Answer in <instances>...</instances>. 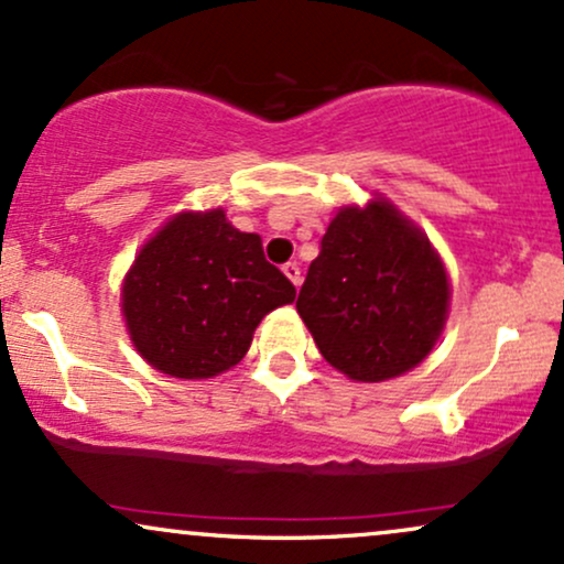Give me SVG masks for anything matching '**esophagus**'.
Here are the masks:
<instances>
[{
    "instance_id": "34e87169",
    "label": "esophagus",
    "mask_w": 564,
    "mask_h": 564,
    "mask_svg": "<svg viewBox=\"0 0 564 564\" xmlns=\"http://www.w3.org/2000/svg\"><path fill=\"white\" fill-rule=\"evenodd\" d=\"M283 275H286L289 281L294 283V286H300V281H302L300 264H296V262H286V264H283Z\"/></svg>"
}]
</instances>
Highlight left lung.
<instances>
[{
	"label": "left lung",
	"mask_w": 564,
	"mask_h": 564,
	"mask_svg": "<svg viewBox=\"0 0 564 564\" xmlns=\"http://www.w3.org/2000/svg\"><path fill=\"white\" fill-rule=\"evenodd\" d=\"M448 300V273L430 238L390 200L373 198L332 219L296 313L336 371L387 381L432 352Z\"/></svg>",
	"instance_id": "left-lung-1"
}]
</instances>
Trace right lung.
Returning <instances> with one entry per match:
<instances>
[{"label":"right lung","mask_w":564,"mask_h":564,"mask_svg":"<svg viewBox=\"0 0 564 564\" xmlns=\"http://www.w3.org/2000/svg\"><path fill=\"white\" fill-rule=\"evenodd\" d=\"M294 296L257 232L232 228L223 209L183 212L140 249L121 313L156 371L212 379L241 364L260 321Z\"/></svg>","instance_id":"right-lung-1"}]
</instances>
